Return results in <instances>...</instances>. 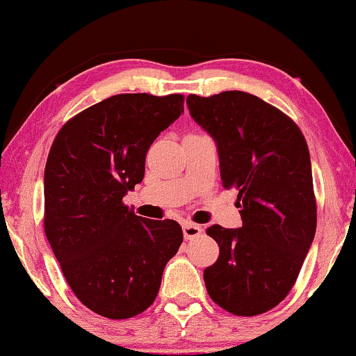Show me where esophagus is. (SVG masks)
Here are the masks:
<instances>
[{"instance_id": "obj_1", "label": "esophagus", "mask_w": 356, "mask_h": 356, "mask_svg": "<svg viewBox=\"0 0 356 356\" xmlns=\"http://www.w3.org/2000/svg\"><path fill=\"white\" fill-rule=\"evenodd\" d=\"M202 233V228L196 225V223H191V222H184L183 223V235L186 240H193V238L199 236Z\"/></svg>"}]
</instances>
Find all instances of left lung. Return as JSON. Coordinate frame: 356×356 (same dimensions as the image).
I'll return each mask as SVG.
<instances>
[{
  "mask_svg": "<svg viewBox=\"0 0 356 356\" xmlns=\"http://www.w3.org/2000/svg\"><path fill=\"white\" fill-rule=\"evenodd\" d=\"M186 104L216 140L222 184L238 191L243 220L207 228L220 248L204 270L207 293L232 314H262L289 295L314 240L308 144L293 120L248 92L191 94Z\"/></svg>",
  "mask_w": 356,
  "mask_h": 356,
  "instance_id": "obj_1",
  "label": "left lung"
}]
</instances>
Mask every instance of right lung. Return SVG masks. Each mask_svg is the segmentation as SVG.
Here are the masks:
<instances>
[{
	"label": "right lung",
	"instance_id": "add662e5",
	"mask_svg": "<svg viewBox=\"0 0 356 356\" xmlns=\"http://www.w3.org/2000/svg\"><path fill=\"white\" fill-rule=\"evenodd\" d=\"M184 97L120 94L60 129L47 159L45 235L77 300L108 319L154 303L183 230L136 216L123 197L143 181L145 154L183 113Z\"/></svg>",
	"mask_w": 356,
	"mask_h": 356
}]
</instances>
